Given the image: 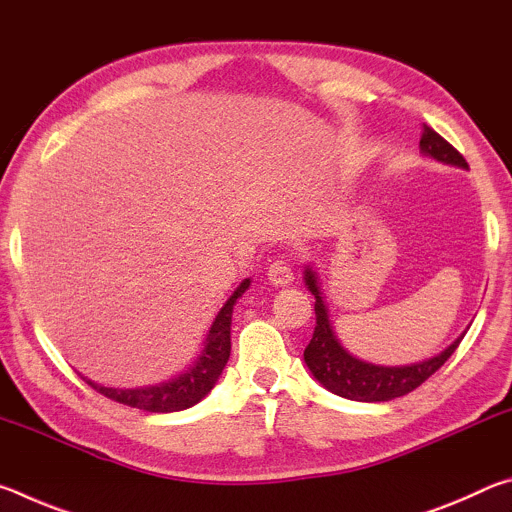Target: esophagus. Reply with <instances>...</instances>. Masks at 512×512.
I'll return each instance as SVG.
<instances>
[{"instance_id":"34e87169","label":"esophagus","mask_w":512,"mask_h":512,"mask_svg":"<svg viewBox=\"0 0 512 512\" xmlns=\"http://www.w3.org/2000/svg\"><path fill=\"white\" fill-rule=\"evenodd\" d=\"M268 280H271L275 287H287V284L293 280V271L289 262H284V259H275V262L268 266Z\"/></svg>"}]
</instances>
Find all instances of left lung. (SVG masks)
Returning a JSON list of instances; mask_svg holds the SVG:
<instances>
[{
	"label": "left lung",
	"mask_w": 512,
	"mask_h": 512,
	"mask_svg": "<svg viewBox=\"0 0 512 512\" xmlns=\"http://www.w3.org/2000/svg\"><path fill=\"white\" fill-rule=\"evenodd\" d=\"M420 149L422 153L431 155L433 160L456 164V167L467 169V162L461 153H458L445 137H440L433 128L424 124V131L420 137ZM305 284L307 289L314 293L316 298V327L314 336H311L309 345L305 348V363L320 384L334 395L348 397V400L357 402H388L395 397H402L418 388L422 381H427L433 372H436L443 363L452 357L458 343L463 341V336L443 350L438 357L411 363V366L400 368H384V366H372V363L359 361L352 357L348 350H343V345L336 339L332 325H329L327 307L323 300V293L318 287L316 271L305 268Z\"/></svg>",
	"instance_id": "obj_1"
}]
</instances>
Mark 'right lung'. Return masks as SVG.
<instances>
[{"instance_id":"1","label":"right lung","mask_w":512,"mask_h":512,"mask_svg":"<svg viewBox=\"0 0 512 512\" xmlns=\"http://www.w3.org/2000/svg\"><path fill=\"white\" fill-rule=\"evenodd\" d=\"M250 287V280H244L232 293L228 302L221 307L219 316L214 318L210 327V334L205 339V350L196 363L183 375L173 377L171 381H162V384L146 386V388H106L99 384H88L94 391L106 395L108 400H115L119 404L133 406V409L149 411V413H171L189 409L203 400V397L212 391L216 379L221 377L225 363L230 359V323H232V309L235 302L244 296Z\"/></svg>"}]
</instances>
